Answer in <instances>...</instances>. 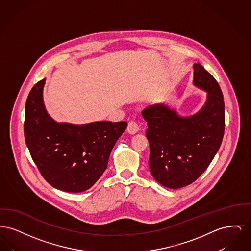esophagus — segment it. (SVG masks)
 <instances>
[{"label":"esophagus","mask_w":251,"mask_h":251,"mask_svg":"<svg viewBox=\"0 0 251 251\" xmlns=\"http://www.w3.org/2000/svg\"><path fill=\"white\" fill-rule=\"evenodd\" d=\"M139 130V126H138V124L135 122V121H133V120H131L129 123H128V128H127V131L129 133H131V134H133V133H136L137 131Z\"/></svg>","instance_id":"obj_1"}]
</instances>
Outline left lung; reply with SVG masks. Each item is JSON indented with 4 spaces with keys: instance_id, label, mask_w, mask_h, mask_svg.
Returning <instances> with one entry per match:
<instances>
[{
    "instance_id": "obj_1",
    "label": "left lung",
    "mask_w": 251,
    "mask_h": 251,
    "mask_svg": "<svg viewBox=\"0 0 251 251\" xmlns=\"http://www.w3.org/2000/svg\"><path fill=\"white\" fill-rule=\"evenodd\" d=\"M193 84L207 92V100L197 114L180 117L165 104L142 111L148 122L150 171L156 181L171 189L187 186L209 167L222 143L225 105L215 78L194 64Z\"/></svg>"
}]
</instances>
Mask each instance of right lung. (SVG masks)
I'll return each mask as SVG.
<instances>
[{"instance_id":"right-lung-1","label":"right lung","mask_w":251,"mask_h":251,"mask_svg":"<svg viewBox=\"0 0 251 251\" xmlns=\"http://www.w3.org/2000/svg\"><path fill=\"white\" fill-rule=\"evenodd\" d=\"M45 79L36 83L26 100L24 136L39 172L56 189L80 193L89 189L107 168L126 121L88 124L58 123L43 102Z\"/></svg>"}]
</instances>
